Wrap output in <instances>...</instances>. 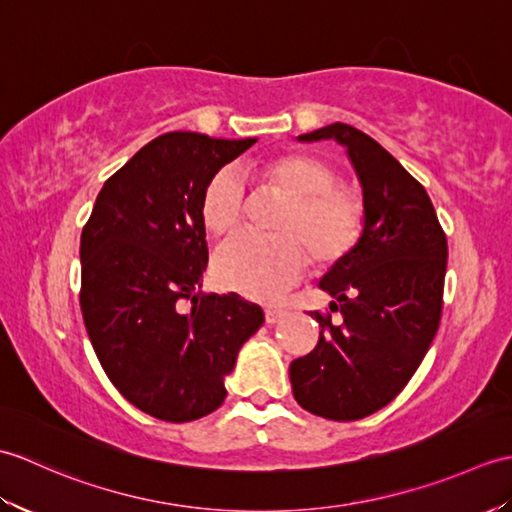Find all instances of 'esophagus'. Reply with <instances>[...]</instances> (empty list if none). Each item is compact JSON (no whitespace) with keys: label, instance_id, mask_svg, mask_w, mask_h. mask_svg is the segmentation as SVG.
Returning <instances> with one entry per match:
<instances>
[{"label":"esophagus","instance_id":"1","mask_svg":"<svg viewBox=\"0 0 512 512\" xmlns=\"http://www.w3.org/2000/svg\"><path fill=\"white\" fill-rule=\"evenodd\" d=\"M264 314H266V323H277V321H281L286 317V310L284 308H266L264 310Z\"/></svg>","mask_w":512,"mask_h":512}]
</instances>
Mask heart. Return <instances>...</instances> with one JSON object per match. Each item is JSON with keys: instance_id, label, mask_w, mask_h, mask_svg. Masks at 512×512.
<instances>
[{"instance_id": "heart-1", "label": "heart", "mask_w": 512, "mask_h": 512, "mask_svg": "<svg viewBox=\"0 0 512 512\" xmlns=\"http://www.w3.org/2000/svg\"><path fill=\"white\" fill-rule=\"evenodd\" d=\"M257 176L288 198L279 217L281 235L239 231L217 246L213 277L217 286L253 301H277L306 275L314 262L334 264L356 246L363 233L365 206L358 195L339 187V173L312 154H284L264 162ZM248 189L244 178L224 167L206 182L200 215L211 233L222 235L244 222Z\"/></svg>"}]
</instances>
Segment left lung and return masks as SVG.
<instances>
[{
    "instance_id": "1",
    "label": "left lung",
    "mask_w": 512,
    "mask_h": 512,
    "mask_svg": "<svg viewBox=\"0 0 512 512\" xmlns=\"http://www.w3.org/2000/svg\"><path fill=\"white\" fill-rule=\"evenodd\" d=\"M299 138L347 147L363 184L365 228L321 279L343 321L310 312L319 343L290 363L292 394L314 416L361 420L400 394L438 332L447 235L422 184L372 136L334 123Z\"/></svg>"
}]
</instances>
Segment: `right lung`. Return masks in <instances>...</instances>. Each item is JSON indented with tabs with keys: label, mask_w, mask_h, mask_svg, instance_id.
Instances as JSON below:
<instances>
[{
	"label": "right lung",
	"mask_w": 512,
	"mask_h": 512,
	"mask_svg": "<svg viewBox=\"0 0 512 512\" xmlns=\"http://www.w3.org/2000/svg\"><path fill=\"white\" fill-rule=\"evenodd\" d=\"M253 143L162 134L107 178L83 226L85 330L112 385L158 420L220 407L239 347L264 323L235 292H198L209 262L202 191Z\"/></svg>",
	"instance_id": "right-lung-1"
}]
</instances>
